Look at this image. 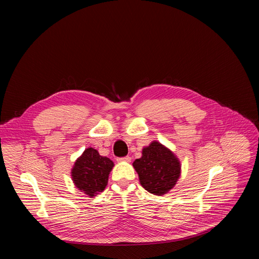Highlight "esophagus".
<instances>
[{
  "instance_id": "obj_1",
  "label": "esophagus",
  "mask_w": 259,
  "mask_h": 259,
  "mask_svg": "<svg viewBox=\"0 0 259 259\" xmlns=\"http://www.w3.org/2000/svg\"><path fill=\"white\" fill-rule=\"evenodd\" d=\"M117 161H119V162H130L131 156L126 155V156H123V158H117Z\"/></svg>"
}]
</instances>
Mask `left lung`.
Masks as SVG:
<instances>
[{
	"label": "left lung",
	"instance_id": "obj_1",
	"mask_svg": "<svg viewBox=\"0 0 259 259\" xmlns=\"http://www.w3.org/2000/svg\"><path fill=\"white\" fill-rule=\"evenodd\" d=\"M133 166L139 176L140 184L153 194L168 192L176 185L180 175V164L174 153L158 142L143 150V156L135 160Z\"/></svg>",
	"mask_w": 259,
	"mask_h": 259
}]
</instances>
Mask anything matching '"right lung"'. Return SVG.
<instances>
[{"mask_svg": "<svg viewBox=\"0 0 259 259\" xmlns=\"http://www.w3.org/2000/svg\"><path fill=\"white\" fill-rule=\"evenodd\" d=\"M112 167L113 162L110 159L89 148L74 163L71 171L73 183L85 194L95 197L105 190Z\"/></svg>", "mask_w": 259, "mask_h": 259, "instance_id": "add662e5", "label": "right lung"}]
</instances>
